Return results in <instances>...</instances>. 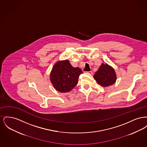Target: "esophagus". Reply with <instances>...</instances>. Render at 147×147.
Returning <instances> with one entry per match:
<instances>
[{
    "instance_id": "34e87169",
    "label": "esophagus",
    "mask_w": 147,
    "mask_h": 147,
    "mask_svg": "<svg viewBox=\"0 0 147 147\" xmlns=\"http://www.w3.org/2000/svg\"><path fill=\"white\" fill-rule=\"evenodd\" d=\"M86 73H89V74H92V72L91 71H86Z\"/></svg>"
}]
</instances>
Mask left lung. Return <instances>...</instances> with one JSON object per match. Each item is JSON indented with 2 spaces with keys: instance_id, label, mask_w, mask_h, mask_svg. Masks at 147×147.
<instances>
[{
  "instance_id": "1",
  "label": "left lung",
  "mask_w": 147,
  "mask_h": 147,
  "mask_svg": "<svg viewBox=\"0 0 147 147\" xmlns=\"http://www.w3.org/2000/svg\"><path fill=\"white\" fill-rule=\"evenodd\" d=\"M94 78L98 84L102 87L112 85L116 82V74L114 69L107 63H102L95 72Z\"/></svg>"
}]
</instances>
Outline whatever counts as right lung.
I'll use <instances>...</instances> for the list:
<instances>
[{"label": "right lung", "mask_w": 147, "mask_h": 147, "mask_svg": "<svg viewBox=\"0 0 147 147\" xmlns=\"http://www.w3.org/2000/svg\"><path fill=\"white\" fill-rule=\"evenodd\" d=\"M82 73L81 69L73 67L68 59L59 61L52 68L50 80L56 90L67 92L77 85L78 78Z\"/></svg>", "instance_id": "1"}]
</instances>
